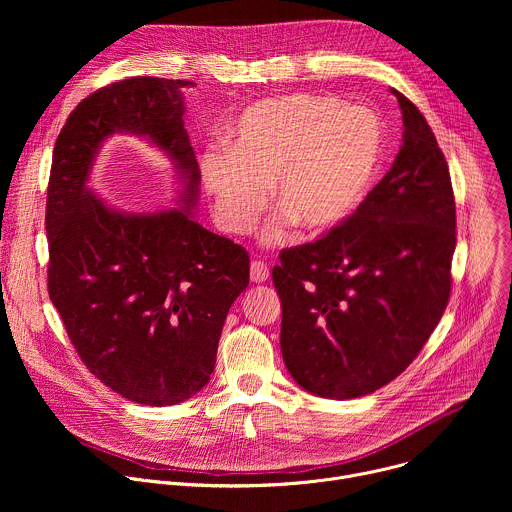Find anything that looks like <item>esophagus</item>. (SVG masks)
I'll return each mask as SVG.
<instances>
[{
	"instance_id": "1",
	"label": "esophagus",
	"mask_w": 512,
	"mask_h": 512,
	"mask_svg": "<svg viewBox=\"0 0 512 512\" xmlns=\"http://www.w3.org/2000/svg\"><path fill=\"white\" fill-rule=\"evenodd\" d=\"M269 279V267L263 261H251V281L263 283Z\"/></svg>"
}]
</instances>
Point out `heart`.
I'll return each instance as SVG.
<instances>
[{"instance_id": "heart-1", "label": "heart", "mask_w": 512, "mask_h": 512, "mask_svg": "<svg viewBox=\"0 0 512 512\" xmlns=\"http://www.w3.org/2000/svg\"><path fill=\"white\" fill-rule=\"evenodd\" d=\"M229 148L202 156V182L216 218L247 235L271 198L281 208L263 239L277 243L296 223L308 235L340 227L367 198L385 150L383 123L367 107L328 95H283L249 105Z\"/></svg>"}]
</instances>
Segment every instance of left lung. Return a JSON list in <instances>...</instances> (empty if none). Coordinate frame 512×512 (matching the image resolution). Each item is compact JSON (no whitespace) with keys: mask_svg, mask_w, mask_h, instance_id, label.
I'll return each mask as SVG.
<instances>
[{"mask_svg":"<svg viewBox=\"0 0 512 512\" xmlns=\"http://www.w3.org/2000/svg\"><path fill=\"white\" fill-rule=\"evenodd\" d=\"M393 95L405 131L391 170L340 227L283 249L273 267L285 367L326 399L362 397L397 379L450 300L456 202L448 162L421 111Z\"/></svg>","mask_w":512,"mask_h":512,"instance_id":"left-lung-1","label":"left lung"}]
</instances>
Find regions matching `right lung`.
<instances>
[{"label":"right lung","instance_id":"add662e5","mask_svg":"<svg viewBox=\"0 0 512 512\" xmlns=\"http://www.w3.org/2000/svg\"><path fill=\"white\" fill-rule=\"evenodd\" d=\"M188 87L131 77L83 99L56 139L46 198L48 294L70 342L101 383L152 407L178 405L210 381L227 314L249 285V253L192 218L200 170L182 119ZM113 132L169 154L182 209L115 211L88 190Z\"/></svg>","mask_w":512,"mask_h":512}]
</instances>
